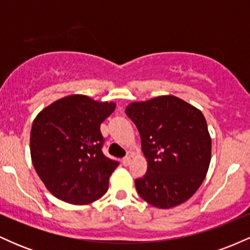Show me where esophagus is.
Here are the masks:
<instances>
[{"instance_id": "esophagus-1", "label": "esophagus", "mask_w": 250, "mask_h": 250, "mask_svg": "<svg viewBox=\"0 0 250 250\" xmlns=\"http://www.w3.org/2000/svg\"><path fill=\"white\" fill-rule=\"evenodd\" d=\"M130 162H131V156L123 157V160H122L123 166H129V165H130Z\"/></svg>"}]
</instances>
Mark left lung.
Instances as JSON below:
<instances>
[{"mask_svg":"<svg viewBox=\"0 0 250 250\" xmlns=\"http://www.w3.org/2000/svg\"><path fill=\"white\" fill-rule=\"evenodd\" d=\"M125 114L139 129L148 163L145 176L135 180L140 196L160 209L190 199L211 159V139L201 110L176 96L162 95L130 103Z\"/></svg>","mask_w":250,"mask_h":250,"instance_id":"obj_1","label":"left lung"}]
</instances>
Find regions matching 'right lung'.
Segmentation results:
<instances>
[{"label": "right lung", "mask_w": 250, "mask_h": 250, "mask_svg": "<svg viewBox=\"0 0 250 250\" xmlns=\"http://www.w3.org/2000/svg\"><path fill=\"white\" fill-rule=\"evenodd\" d=\"M85 95L62 97L42 109L30 133V155L37 175L57 199L89 205L107 193L119 162L103 155L100 125L115 109Z\"/></svg>", "instance_id": "1"}]
</instances>
